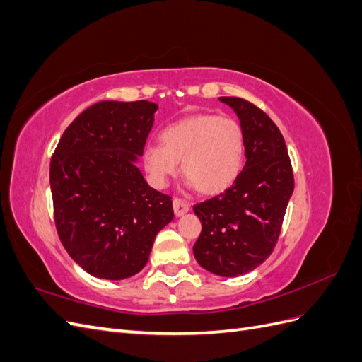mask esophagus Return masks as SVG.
Listing matches in <instances>:
<instances>
[{
    "instance_id": "esophagus-1",
    "label": "esophagus",
    "mask_w": 362,
    "mask_h": 362,
    "mask_svg": "<svg viewBox=\"0 0 362 362\" xmlns=\"http://www.w3.org/2000/svg\"><path fill=\"white\" fill-rule=\"evenodd\" d=\"M190 210V204L187 201L184 199H180V198H175L173 199V211H175V216H182Z\"/></svg>"
}]
</instances>
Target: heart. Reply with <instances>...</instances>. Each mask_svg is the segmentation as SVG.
<instances>
[{
    "label": "heart",
    "mask_w": 362,
    "mask_h": 362,
    "mask_svg": "<svg viewBox=\"0 0 362 362\" xmlns=\"http://www.w3.org/2000/svg\"><path fill=\"white\" fill-rule=\"evenodd\" d=\"M161 145L144 149L145 169L157 187H164L181 161L187 184L204 194L231 187L245 163V129L237 119L213 113L185 116L161 131Z\"/></svg>",
    "instance_id": "obj_1"
}]
</instances>
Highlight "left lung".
Segmentation results:
<instances>
[{
  "mask_svg": "<svg viewBox=\"0 0 362 362\" xmlns=\"http://www.w3.org/2000/svg\"><path fill=\"white\" fill-rule=\"evenodd\" d=\"M218 100L233 108L245 129L246 164L231 187L193 206L202 223L193 254L205 270L235 278L272 254L294 178L286 140L275 122L243 98Z\"/></svg>",
  "mask_w": 362,
  "mask_h": 362,
  "instance_id": "1",
  "label": "left lung"
}]
</instances>
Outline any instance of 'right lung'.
Here are the masks:
<instances>
[{
  "mask_svg": "<svg viewBox=\"0 0 362 362\" xmlns=\"http://www.w3.org/2000/svg\"><path fill=\"white\" fill-rule=\"evenodd\" d=\"M158 105L101 101L64 129L49 164L60 242L89 275L119 281L146 266L173 218L172 198L137 168Z\"/></svg>",
  "mask_w": 362,
  "mask_h": 362,
  "instance_id": "obj_1",
  "label": "right lung"
}]
</instances>
